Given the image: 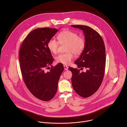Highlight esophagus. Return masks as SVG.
Here are the masks:
<instances>
[{"label": "esophagus", "mask_w": 127, "mask_h": 127, "mask_svg": "<svg viewBox=\"0 0 127 127\" xmlns=\"http://www.w3.org/2000/svg\"><path fill=\"white\" fill-rule=\"evenodd\" d=\"M64 70H68V67L67 66H66V65H64Z\"/></svg>", "instance_id": "esophagus-1"}]
</instances>
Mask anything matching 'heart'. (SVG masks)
Segmentation results:
<instances>
[{"instance_id":"b5f03b06","label":"heart","mask_w":127,"mask_h":127,"mask_svg":"<svg viewBox=\"0 0 127 127\" xmlns=\"http://www.w3.org/2000/svg\"><path fill=\"white\" fill-rule=\"evenodd\" d=\"M58 41L54 38L49 40L47 48L50 52L56 54L58 50L59 43L66 44L65 53L60 54L55 57L56 62L64 64H69L74 58L73 53L76 55L81 54L86 47V40L82 36L72 31L65 30L61 32L57 36Z\"/></svg>"}]
</instances>
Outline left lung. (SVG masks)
<instances>
[{
  "instance_id": "obj_1",
  "label": "left lung",
  "mask_w": 127,
  "mask_h": 127,
  "mask_svg": "<svg viewBox=\"0 0 127 127\" xmlns=\"http://www.w3.org/2000/svg\"><path fill=\"white\" fill-rule=\"evenodd\" d=\"M71 26L80 29L84 34L86 47L74 63L79 68H86L85 72H80V69L68 67L72 73V86L78 95L87 98L97 91L103 80L106 64L105 44L99 34L91 27L82 25Z\"/></svg>"
}]
</instances>
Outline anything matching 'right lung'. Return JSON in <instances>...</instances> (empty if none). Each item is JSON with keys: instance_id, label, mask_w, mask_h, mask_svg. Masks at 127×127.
<instances>
[{"instance_id": "right-lung-1", "label": "right lung", "mask_w": 127, "mask_h": 127, "mask_svg": "<svg viewBox=\"0 0 127 127\" xmlns=\"http://www.w3.org/2000/svg\"><path fill=\"white\" fill-rule=\"evenodd\" d=\"M57 32L55 28L36 29L26 36L19 50V60L24 82L35 97L44 101L54 97L64 70L62 64L52 65L54 59L47 48L48 41ZM49 66H52L51 69L46 72L45 69Z\"/></svg>"}]
</instances>
